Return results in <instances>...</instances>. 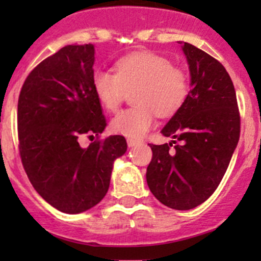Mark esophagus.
Instances as JSON below:
<instances>
[{"label":"esophagus","mask_w":261,"mask_h":261,"mask_svg":"<svg viewBox=\"0 0 261 261\" xmlns=\"http://www.w3.org/2000/svg\"><path fill=\"white\" fill-rule=\"evenodd\" d=\"M138 143H139L138 140H134V139H130V138L127 139V145H128V147H133V146H135L136 144H138Z\"/></svg>","instance_id":"obj_1"}]
</instances>
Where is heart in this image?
I'll return each instance as SVG.
<instances>
[{"label": "heart", "mask_w": 261, "mask_h": 261, "mask_svg": "<svg viewBox=\"0 0 261 261\" xmlns=\"http://www.w3.org/2000/svg\"><path fill=\"white\" fill-rule=\"evenodd\" d=\"M94 94L106 111L114 112L134 91L135 106L122 110L112 118L115 134L140 138L155 121V115L177 114L189 93V77L183 68L151 51L134 53L116 63V72L99 69L92 77Z\"/></svg>", "instance_id": "1"}]
</instances>
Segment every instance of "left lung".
<instances>
[{"label": "left lung", "mask_w": 261, "mask_h": 261, "mask_svg": "<svg viewBox=\"0 0 261 261\" xmlns=\"http://www.w3.org/2000/svg\"><path fill=\"white\" fill-rule=\"evenodd\" d=\"M191 72L188 97L162 130L169 144L151 147L146 181L158 201L192 210L212 196L240 139V112L230 75L217 59L184 43Z\"/></svg>", "instance_id": "8db88e82"}]
</instances>
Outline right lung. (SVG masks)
Instances as JSON below:
<instances>
[{
    "label": "right lung",
    "instance_id": "obj_1",
    "mask_svg": "<svg viewBox=\"0 0 261 261\" xmlns=\"http://www.w3.org/2000/svg\"><path fill=\"white\" fill-rule=\"evenodd\" d=\"M94 48L67 45L30 72L17 102L21 163L35 191L64 213H81L106 196L123 136L101 138L106 118L92 86ZM96 135L84 149L83 136Z\"/></svg>",
    "mask_w": 261,
    "mask_h": 261
}]
</instances>
